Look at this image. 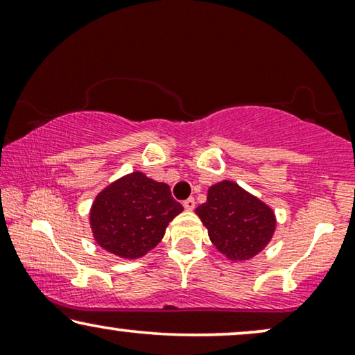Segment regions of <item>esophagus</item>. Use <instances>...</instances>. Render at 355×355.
<instances>
[{
  "label": "esophagus",
  "instance_id": "obj_1",
  "mask_svg": "<svg viewBox=\"0 0 355 355\" xmlns=\"http://www.w3.org/2000/svg\"><path fill=\"white\" fill-rule=\"evenodd\" d=\"M182 205H184V208H186V210H193V208H196V200H193L192 197H189L182 202Z\"/></svg>",
  "mask_w": 355,
  "mask_h": 355
}]
</instances>
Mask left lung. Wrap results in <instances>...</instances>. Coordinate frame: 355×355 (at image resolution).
I'll list each match as a JSON object with an SVG mask.
<instances>
[{"label": "left lung", "mask_w": 355, "mask_h": 355, "mask_svg": "<svg viewBox=\"0 0 355 355\" xmlns=\"http://www.w3.org/2000/svg\"><path fill=\"white\" fill-rule=\"evenodd\" d=\"M213 245L230 260H249L273 237L271 208L232 181L208 189L207 202L196 208Z\"/></svg>", "instance_id": "left-lung-1"}]
</instances>
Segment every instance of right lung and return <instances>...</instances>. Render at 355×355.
<instances>
[{"label": "right lung", "instance_id": "add662e5", "mask_svg": "<svg viewBox=\"0 0 355 355\" xmlns=\"http://www.w3.org/2000/svg\"><path fill=\"white\" fill-rule=\"evenodd\" d=\"M182 210L168 184L135 171L96 196L90 225L100 247L123 259H137L163 239L169 221Z\"/></svg>", "mask_w": 355, "mask_h": 355}]
</instances>
